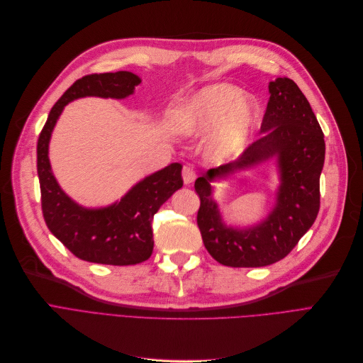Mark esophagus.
Segmentation results:
<instances>
[{
    "label": "esophagus",
    "instance_id": "obj_1",
    "mask_svg": "<svg viewBox=\"0 0 363 363\" xmlns=\"http://www.w3.org/2000/svg\"><path fill=\"white\" fill-rule=\"evenodd\" d=\"M182 176H183V182L184 184H191L195 182L196 179V171L194 169V167L191 165H184L182 169Z\"/></svg>",
    "mask_w": 363,
    "mask_h": 363
}]
</instances>
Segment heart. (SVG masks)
Segmentation results:
<instances>
[{
	"label": "heart",
	"instance_id": "b5f03b06",
	"mask_svg": "<svg viewBox=\"0 0 363 363\" xmlns=\"http://www.w3.org/2000/svg\"><path fill=\"white\" fill-rule=\"evenodd\" d=\"M260 106L254 100H244V93L228 84H217L195 94L180 115V125L186 133L199 134L217 127L213 140L216 158H228L242 149L252 135Z\"/></svg>",
	"mask_w": 363,
	"mask_h": 363
}]
</instances>
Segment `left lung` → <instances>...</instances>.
Here are the masks:
<instances>
[{
  "mask_svg": "<svg viewBox=\"0 0 363 363\" xmlns=\"http://www.w3.org/2000/svg\"><path fill=\"white\" fill-rule=\"evenodd\" d=\"M269 91L260 139L238 160L208 169L195 182L201 199L196 220L203 245L223 266L263 267L282 260L312 228L319 213V179L325 161L322 128L294 81L276 78L269 84ZM270 157L279 161L281 176L275 208L257 227H226L211 196L209 183Z\"/></svg>",
  "mask_w": 363,
  "mask_h": 363,
  "instance_id": "8db88e82",
  "label": "left lung"
}]
</instances>
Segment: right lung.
I'll use <instances>...</instances> for the list:
<instances>
[{"mask_svg": "<svg viewBox=\"0 0 363 363\" xmlns=\"http://www.w3.org/2000/svg\"><path fill=\"white\" fill-rule=\"evenodd\" d=\"M140 81L127 71L77 79L51 108L38 137L37 169L45 224L69 251L85 262L131 266L147 260L153 251V216L183 186L182 165L174 162L137 183L119 202L90 210L69 198L51 171L48 142L67 103L85 96L124 99L133 94Z\"/></svg>", "mask_w": 363, "mask_h": 363, "instance_id": "1", "label": "right lung"}]
</instances>
